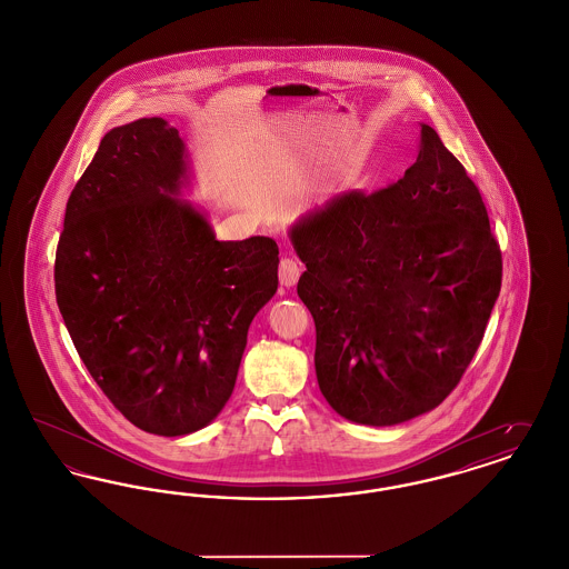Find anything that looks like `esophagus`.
Returning a JSON list of instances; mask_svg holds the SVG:
<instances>
[{"instance_id":"esophagus-1","label":"esophagus","mask_w":569,"mask_h":569,"mask_svg":"<svg viewBox=\"0 0 569 569\" xmlns=\"http://www.w3.org/2000/svg\"><path fill=\"white\" fill-rule=\"evenodd\" d=\"M298 277H300V264H298L297 258H290V256L281 258V262H279V281H281V286H286V288L297 286Z\"/></svg>"}]
</instances>
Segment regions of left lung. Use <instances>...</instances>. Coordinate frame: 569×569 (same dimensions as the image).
Wrapping results in <instances>:
<instances>
[{
    "label": "left lung",
    "instance_id": "1",
    "mask_svg": "<svg viewBox=\"0 0 569 569\" xmlns=\"http://www.w3.org/2000/svg\"><path fill=\"white\" fill-rule=\"evenodd\" d=\"M288 234L307 267L297 292L328 406L369 427L439 406L485 337L501 251L480 191L433 128L422 123L395 186L343 191Z\"/></svg>",
    "mask_w": 569,
    "mask_h": 569
}]
</instances>
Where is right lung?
<instances>
[{
    "instance_id": "add662e5",
    "label": "right lung",
    "mask_w": 569,
    "mask_h": 569,
    "mask_svg": "<svg viewBox=\"0 0 569 569\" xmlns=\"http://www.w3.org/2000/svg\"><path fill=\"white\" fill-rule=\"evenodd\" d=\"M190 181L166 119L112 128L68 198L54 256L57 305L87 371L134 427L163 437L216 420L279 283L277 243L217 241L181 198Z\"/></svg>"
}]
</instances>
